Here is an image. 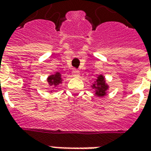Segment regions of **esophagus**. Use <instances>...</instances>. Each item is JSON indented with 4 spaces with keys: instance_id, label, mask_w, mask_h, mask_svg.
Wrapping results in <instances>:
<instances>
[{
    "instance_id": "esophagus-1",
    "label": "esophagus",
    "mask_w": 151,
    "mask_h": 151,
    "mask_svg": "<svg viewBox=\"0 0 151 151\" xmlns=\"http://www.w3.org/2000/svg\"><path fill=\"white\" fill-rule=\"evenodd\" d=\"M72 74L73 77H78L79 74H80V73H79V71L78 70V69H73L72 71Z\"/></svg>"
}]
</instances>
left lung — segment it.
<instances>
[{
  "label": "left lung",
  "instance_id": "obj_1",
  "mask_svg": "<svg viewBox=\"0 0 151 151\" xmlns=\"http://www.w3.org/2000/svg\"><path fill=\"white\" fill-rule=\"evenodd\" d=\"M92 88L95 91V95L99 97H102L106 95V91L108 89V86L106 84L104 77L99 75L96 79L95 84H93Z\"/></svg>",
  "mask_w": 151,
  "mask_h": 151
}]
</instances>
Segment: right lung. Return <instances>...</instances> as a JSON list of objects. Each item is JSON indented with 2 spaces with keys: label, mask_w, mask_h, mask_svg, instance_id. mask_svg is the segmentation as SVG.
<instances>
[{
  "label": "right lung",
  "mask_w": 151,
  "mask_h": 151,
  "mask_svg": "<svg viewBox=\"0 0 151 151\" xmlns=\"http://www.w3.org/2000/svg\"><path fill=\"white\" fill-rule=\"evenodd\" d=\"M47 82L50 86H53L54 87H56L59 85L60 83L62 82V78L60 73H56L53 75L49 76L47 78Z\"/></svg>",
  "instance_id": "obj_1"
}]
</instances>
